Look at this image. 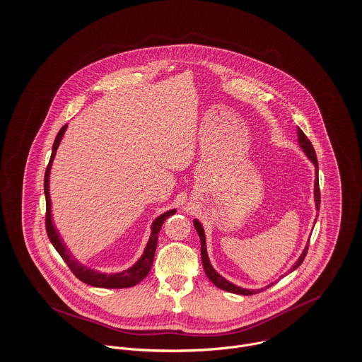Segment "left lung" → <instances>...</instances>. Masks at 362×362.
<instances>
[{
	"mask_svg": "<svg viewBox=\"0 0 362 362\" xmlns=\"http://www.w3.org/2000/svg\"><path fill=\"white\" fill-rule=\"evenodd\" d=\"M297 137H298V144H300V147L303 148V151L305 153V156L311 160V162L315 165V189H314V197H315V205H317V209L320 211V205H321V192H320V179H318V160H317V154H315V150H314V147H313V144H311V141L308 140V137L304 134V132L298 127L297 129ZM315 222H317V219H315ZM194 228H196V230H197V233H199V236H200L201 240V259H202V267H204V271H205V275H206V278L209 279V281H212L216 287H219L221 290H225V291H229V293H235V294H241V296H251V294H257V293H259V291H262V290H265V288H268V287H271L274 283H271V284H268L267 287H264V288H257V290H248V288H243V287H239V286H236V284H233V283H230V281H226L223 276H221L214 268H212V265H211V262H209V259H208V254H206V244H205V235H204V229H202V225H201L200 222L197 221V219H194ZM307 251H308V244L305 245V248H304V251L301 252V255H300V258L297 259V262L290 268V271L288 272H293L294 269H297L301 264H303V261H304V258H305V255H307Z\"/></svg>",
	"mask_w": 362,
	"mask_h": 362,
	"instance_id": "8db88e82",
	"label": "left lung"
}]
</instances>
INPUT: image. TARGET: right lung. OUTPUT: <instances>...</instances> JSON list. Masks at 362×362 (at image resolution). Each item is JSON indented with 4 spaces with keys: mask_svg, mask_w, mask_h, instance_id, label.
<instances>
[{
    "mask_svg": "<svg viewBox=\"0 0 362 362\" xmlns=\"http://www.w3.org/2000/svg\"><path fill=\"white\" fill-rule=\"evenodd\" d=\"M68 124H64L61 127V130L58 132L54 146H52V153H51V158L47 165L45 169V176H44V194H45V205H47V212H45V229H47V235L48 239L52 243V245L55 247V250L58 251V254L62 257V259L65 261V264H68L69 269L72 271V274L79 279V281L94 286V287H103V288H126V287H132L136 286L137 283L143 281L151 267H153V261H154V254H156V248H157V241H158V233L161 230L163 222L176 212V209H170L163 212L160 215L151 225V236L148 239V243L144 248L143 255L140 257V259L129 269L119 272V274H101L97 272L94 269L86 268L81 264H79L72 255L71 252L66 250L64 241L61 240L57 229L54 228L52 223V216H51V200H49V170H51V165L54 161L55 153L58 150V146L65 134Z\"/></svg>",
    "mask_w": 362,
    "mask_h": 362,
    "instance_id": "add662e5",
    "label": "right lung"
}]
</instances>
